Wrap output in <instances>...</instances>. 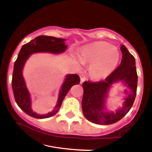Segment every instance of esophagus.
Returning <instances> with one entry per match:
<instances>
[{"label": "esophagus", "mask_w": 152, "mask_h": 152, "mask_svg": "<svg viewBox=\"0 0 152 152\" xmlns=\"http://www.w3.org/2000/svg\"><path fill=\"white\" fill-rule=\"evenodd\" d=\"M86 80V78L85 76H81V83H82L83 81H85Z\"/></svg>", "instance_id": "1"}]
</instances>
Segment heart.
Instances as JSON below:
<instances>
[{
  "instance_id": "b5f03b06",
  "label": "heart",
  "mask_w": 152,
  "mask_h": 152,
  "mask_svg": "<svg viewBox=\"0 0 152 152\" xmlns=\"http://www.w3.org/2000/svg\"><path fill=\"white\" fill-rule=\"evenodd\" d=\"M119 58L118 48L105 42L92 43L80 52L81 62L90 64V74L97 79L109 76L117 66Z\"/></svg>"
}]
</instances>
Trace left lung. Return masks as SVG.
Returning a JSON list of instances; mask_svg holds the SVG:
<instances>
[{"label":"left lung","instance_id":"obj_1","mask_svg":"<svg viewBox=\"0 0 152 152\" xmlns=\"http://www.w3.org/2000/svg\"><path fill=\"white\" fill-rule=\"evenodd\" d=\"M122 53L121 64L104 80L99 81H84L82 83L83 95L82 110L87 120L102 125H109L121 119L133 105L137 95L138 76L135 58L124 45H121ZM116 81L124 82L132 93L125 99V104L116 113L103 111L105 99L110 86Z\"/></svg>","mask_w":152,"mask_h":152}]
</instances>
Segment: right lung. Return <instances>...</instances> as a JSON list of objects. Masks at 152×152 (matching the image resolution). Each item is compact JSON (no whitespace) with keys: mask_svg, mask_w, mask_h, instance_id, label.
I'll return each instance as SVG.
<instances>
[{"mask_svg":"<svg viewBox=\"0 0 152 152\" xmlns=\"http://www.w3.org/2000/svg\"><path fill=\"white\" fill-rule=\"evenodd\" d=\"M65 39L53 37V36H40L34 38L22 46L19 52L18 58L15 61L13 68V78H12V88L15 102L19 107L26 114L36 118H49L56 114L61 106L63 101L65 98L70 88L75 84L80 83V78L78 74H69L61 87L58 96V102L52 112L45 115L37 114L31 109V102L30 94L26 86L25 81L22 75V70L24 64L31 54L37 52H49L52 53H60L65 51L67 48Z\"/></svg>","mask_w":152,"mask_h":152,"instance_id":"obj_1","label":"right lung"}]
</instances>
